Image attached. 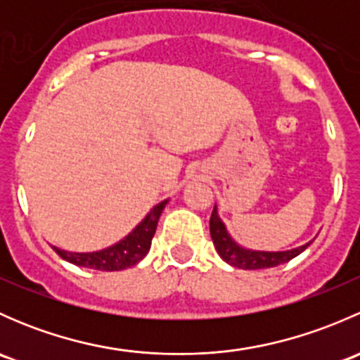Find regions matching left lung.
Listing matches in <instances>:
<instances>
[{"instance_id":"left-lung-1","label":"left lung","mask_w":360,"mask_h":360,"mask_svg":"<svg viewBox=\"0 0 360 360\" xmlns=\"http://www.w3.org/2000/svg\"><path fill=\"white\" fill-rule=\"evenodd\" d=\"M210 237H212L214 248L217 254L226 261L228 264L235 268H242V270H261V268H271L277 264L288 263L297 254L303 252L310 244L301 245L297 249L282 250V252H263V250H248L242 249L240 245L235 244L231 237L228 235L226 228H224L223 221L217 216V210L214 207L212 216H210Z\"/></svg>"}]
</instances>
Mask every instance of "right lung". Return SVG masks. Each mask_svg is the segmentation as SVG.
Returning a JSON list of instances; mask_svg holds the SVG:
<instances>
[{
    "mask_svg": "<svg viewBox=\"0 0 360 360\" xmlns=\"http://www.w3.org/2000/svg\"><path fill=\"white\" fill-rule=\"evenodd\" d=\"M167 205V200L160 202L153 209L148 212V216L141 221L136 226V230L130 235H127L123 240L118 244L111 245V248L97 250V252H66L53 248L57 254L63 259L69 263L76 264V266L92 268V270H103V271H118L125 270V268L134 266L139 263L148 250L151 248V240L157 231V224L162 214L163 207Z\"/></svg>",
    "mask_w": 360,
    "mask_h": 360,
    "instance_id": "right-lung-1",
    "label": "right lung"
}]
</instances>
